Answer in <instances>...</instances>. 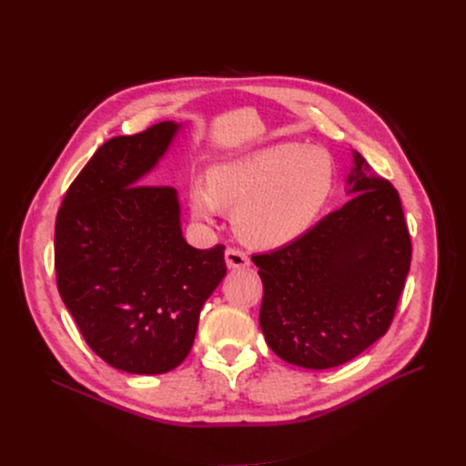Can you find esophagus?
<instances>
[{"label":"esophagus","instance_id":"1","mask_svg":"<svg viewBox=\"0 0 466 466\" xmlns=\"http://www.w3.org/2000/svg\"><path fill=\"white\" fill-rule=\"evenodd\" d=\"M227 266L232 268V270H239V268H248L249 266V255L246 251H241L238 248H227L225 251Z\"/></svg>","mask_w":466,"mask_h":466}]
</instances>
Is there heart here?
<instances>
[{"label": "heart", "instance_id": "1", "mask_svg": "<svg viewBox=\"0 0 466 466\" xmlns=\"http://www.w3.org/2000/svg\"><path fill=\"white\" fill-rule=\"evenodd\" d=\"M332 187V162L315 147L279 143L209 171L208 187L190 188V209L211 220L220 208L234 209L243 239L278 248L302 236Z\"/></svg>", "mask_w": 466, "mask_h": 466}]
</instances>
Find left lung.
<instances>
[{
  "mask_svg": "<svg viewBox=\"0 0 466 466\" xmlns=\"http://www.w3.org/2000/svg\"><path fill=\"white\" fill-rule=\"evenodd\" d=\"M353 198L285 248L253 255L258 323L283 360L323 370L380 339L395 319L411 262L397 188L366 174L355 151Z\"/></svg>",
  "mask_w": 466,
  "mask_h": 466,
  "instance_id": "8db88e82",
  "label": "left lung"
}]
</instances>
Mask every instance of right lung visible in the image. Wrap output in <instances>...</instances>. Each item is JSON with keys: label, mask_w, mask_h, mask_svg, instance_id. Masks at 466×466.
Here are the masks:
<instances>
[{"label": "right lung", "mask_w": 466, "mask_h": 466, "mask_svg": "<svg viewBox=\"0 0 466 466\" xmlns=\"http://www.w3.org/2000/svg\"><path fill=\"white\" fill-rule=\"evenodd\" d=\"M177 128L167 120L106 141L56 215L60 297L90 350L130 374H164L185 360L200 309L227 274L225 246L185 241L176 190L139 185Z\"/></svg>", "instance_id": "1"}]
</instances>
